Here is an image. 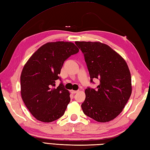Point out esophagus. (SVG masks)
I'll use <instances>...</instances> for the list:
<instances>
[{
  "label": "esophagus",
  "mask_w": 150,
  "mask_h": 150,
  "mask_svg": "<svg viewBox=\"0 0 150 150\" xmlns=\"http://www.w3.org/2000/svg\"><path fill=\"white\" fill-rule=\"evenodd\" d=\"M70 92H71V94H75V93H76L78 92V91H75V90H71Z\"/></svg>",
  "instance_id": "1"
}]
</instances>
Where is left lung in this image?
I'll return each instance as SVG.
<instances>
[{
    "label": "left lung",
    "mask_w": 150,
    "mask_h": 150,
    "mask_svg": "<svg viewBox=\"0 0 150 150\" xmlns=\"http://www.w3.org/2000/svg\"><path fill=\"white\" fill-rule=\"evenodd\" d=\"M84 55L91 78L99 79L96 89L85 90L82 109L86 116L105 123L119 115L132 94L130 69L125 59L109 45L99 41H75Z\"/></svg>",
    "instance_id": "1"
}]
</instances>
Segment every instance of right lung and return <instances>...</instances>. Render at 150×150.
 Masks as SVG:
<instances>
[{
	"label": "right lung",
	"mask_w": 150,
	"mask_h": 150,
	"mask_svg": "<svg viewBox=\"0 0 150 150\" xmlns=\"http://www.w3.org/2000/svg\"><path fill=\"white\" fill-rule=\"evenodd\" d=\"M76 45L68 41L44 44L24 65L20 76L21 96L30 114L38 121L50 123L65 112L70 97L68 90L55 81L66 59L77 53Z\"/></svg>",
	"instance_id": "obj_1"
}]
</instances>
